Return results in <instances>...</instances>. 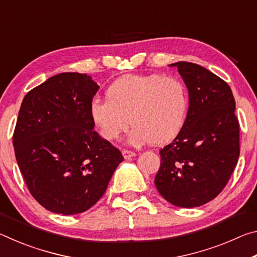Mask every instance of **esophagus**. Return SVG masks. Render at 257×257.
<instances>
[{"instance_id":"1","label":"esophagus","mask_w":257,"mask_h":257,"mask_svg":"<svg viewBox=\"0 0 257 257\" xmlns=\"http://www.w3.org/2000/svg\"><path fill=\"white\" fill-rule=\"evenodd\" d=\"M122 155H123V158L125 160H128V159L134 158V156H136V153H135V152H132V151H128V150H123Z\"/></svg>"}]
</instances>
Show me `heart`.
I'll return each mask as SVG.
<instances>
[{
  "instance_id": "heart-1",
  "label": "heart",
  "mask_w": 257,
  "mask_h": 257,
  "mask_svg": "<svg viewBox=\"0 0 257 257\" xmlns=\"http://www.w3.org/2000/svg\"><path fill=\"white\" fill-rule=\"evenodd\" d=\"M189 98L185 85L162 75H124L106 89V99L94 98L89 114L105 141L127 132L133 145H164L172 142L186 122Z\"/></svg>"
}]
</instances>
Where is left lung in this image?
Here are the masks:
<instances>
[{"label":"left lung","instance_id":"left-lung-1","mask_svg":"<svg viewBox=\"0 0 257 257\" xmlns=\"http://www.w3.org/2000/svg\"><path fill=\"white\" fill-rule=\"evenodd\" d=\"M188 89L189 107L179 135L160 151L154 184L164 199L179 207L212 201L227 185L239 153V122L229 85L198 64L176 62Z\"/></svg>","mask_w":257,"mask_h":257}]
</instances>
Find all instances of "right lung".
Returning <instances> with one entry per match:
<instances>
[{
	"label": "right lung",
	"mask_w": 257,
	"mask_h": 257,
	"mask_svg": "<svg viewBox=\"0 0 257 257\" xmlns=\"http://www.w3.org/2000/svg\"><path fill=\"white\" fill-rule=\"evenodd\" d=\"M98 88L85 73L63 72L21 103L14 133L17 163L33 197L58 214H78L96 204L123 161L93 130L89 106Z\"/></svg>",
	"instance_id": "obj_1"
}]
</instances>
